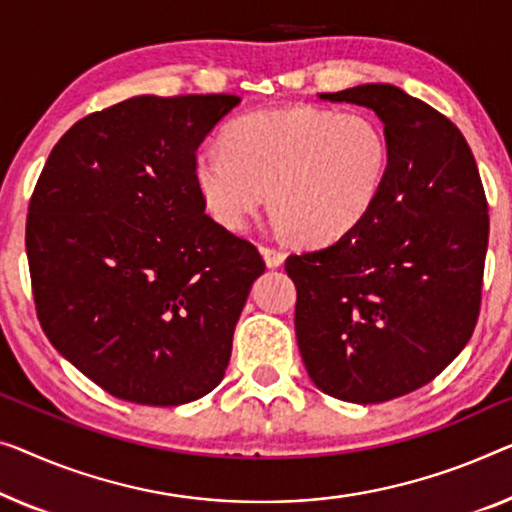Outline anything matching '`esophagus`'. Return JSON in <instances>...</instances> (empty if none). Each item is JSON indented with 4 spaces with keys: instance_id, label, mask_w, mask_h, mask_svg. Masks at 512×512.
Segmentation results:
<instances>
[{
    "instance_id": "esophagus-1",
    "label": "esophagus",
    "mask_w": 512,
    "mask_h": 512,
    "mask_svg": "<svg viewBox=\"0 0 512 512\" xmlns=\"http://www.w3.org/2000/svg\"><path fill=\"white\" fill-rule=\"evenodd\" d=\"M262 257L269 269H278V266L285 262V253L278 248H269V246H262Z\"/></svg>"
}]
</instances>
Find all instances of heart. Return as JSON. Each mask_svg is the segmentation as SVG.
<instances>
[{
    "label": "heart",
    "mask_w": 512,
    "mask_h": 512,
    "mask_svg": "<svg viewBox=\"0 0 512 512\" xmlns=\"http://www.w3.org/2000/svg\"><path fill=\"white\" fill-rule=\"evenodd\" d=\"M225 147H204L195 186L211 218L239 232L262 209L266 190L278 223L308 243H331L365 218L388 167V142L365 114L294 105L243 114Z\"/></svg>",
    "instance_id": "b5f03b06"
}]
</instances>
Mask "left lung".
I'll list each match as a JSON object with an SVG mask.
<instances>
[{
    "label": "left lung",
    "mask_w": 512,
    "mask_h": 512,
    "mask_svg": "<svg viewBox=\"0 0 512 512\" xmlns=\"http://www.w3.org/2000/svg\"><path fill=\"white\" fill-rule=\"evenodd\" d=\"M319 98L375 112L388 167L375 204L352 232L287 257L296 340L317 388L377 404L430 384L474 333L487 200L460 128L427 103L393 85Z\"/></svg>",
    "instance_id": "1"
}]
</instances>
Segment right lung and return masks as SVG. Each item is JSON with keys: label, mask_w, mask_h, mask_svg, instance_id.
Segmentation results:
<instances>
[{"label": "right lung", "mask_w": 512, "mask_h": 512, "mask_svg": "<svg viewBox=\"0 0 512 512\" xmlns=\"http://www.w3.org/2000/svg\"><path fill=\"white\" fill-rule=\"evenodd\" d=\"M239 103L128 98L68 128L36 181L25 241L38 322L114 398L177 407L225 377L264 259L204 213L193 163Z\"/></svg>", "instance_id": "right-lung-1"}]
</instances>
